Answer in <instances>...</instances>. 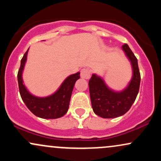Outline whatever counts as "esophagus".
<instances>
[{
    "label": "esophagus",
    "mask_w": 161,
    "mask_h": 161,
    "mask_svg": "<svg viewBox=\"0 0 161 161\" xmlns=\"http://www.w3.org/2000/svg\"><path fill=\"white\" fill-rule=\"evenodd\" d=\"M90 75H91V71L88 68H84L81 70V77L82 78L88 79L90 78Z\"/></svg>",
    "instance_id": "obj_1"
}]
</instances>
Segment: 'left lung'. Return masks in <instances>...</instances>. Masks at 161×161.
I'll return each instance as SVG.
<instances>
[{
  "label": "left lung",
  "mask_w": 161,
  "mask_h": 161,
  "mask_svg": "<svg viewBox=\"0 0 161 161\" xmlns=\"http://www.w3.org/2000/svg\"><path fill=\"white\" fill-rule=\"evenodd\" d=\"M122 47L130 60L133 71L127 88L119 92L112 91L104 80L95 74L92 75L88 82L92 109L95 114L102 118H115L125 114L136 101L139 91L141 75L137 58L127 44Z\"/></svg>",
  "instance_id": "1"
}]
</instances>
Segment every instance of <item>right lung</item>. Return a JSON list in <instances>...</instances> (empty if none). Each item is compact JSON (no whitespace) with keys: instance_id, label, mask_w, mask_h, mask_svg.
Returning <instances> with one entry per match:
<instances>
[{"instance_id":"1","label":"right lung","mask_w":161,"mask_h":161,"mask_svg":"<svg viewBox=\"0 0 161 161\" xmlns=\"http://www.w3.org/2000/svg\"><path fill=\"white\" fill-rule=\"evenodd\" d=\"M29 49L23 55L18 71L17 79L20 96L29 110L34 115L43 119H57L65 115L69 109L73 87L77 79L80 78V73L68 76L62 83L59 89L53 95L45 97H38L28 92L23 85L22 73L27 58Z\"/></svg>"}]
</instances>
